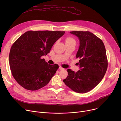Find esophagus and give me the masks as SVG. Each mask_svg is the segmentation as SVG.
<instances>
[{
    "mask_svg": "<svg viewBox=\"0 0 121 121\" xmlns=\"http://www.w3.org/2000/svg\"><path fill=\"white\" fill-rule=\"evenodd\" d=\"M59 69H61V70H62V69H64L63 68H62L61 66H59Z\"/></svg>",
    "mask_w": 121,
    "mask_h": 121,
    "instance_id": "34e87169",
    "label": "esophagus"
}]
</instances>
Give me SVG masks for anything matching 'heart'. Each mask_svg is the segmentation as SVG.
<instances>
[{
  "label": "heart",
  "instance_id": "1",
  "mask_svg": "<svg viewBox=\"0 0 121 121\" xmlns=\"http://www.w3.org/2000/svg\"><path fill=\"white\" fill-rule=\"evenodd\" d=\"M75 43V40L71 37H68L66 39V43Z\"/></svg>",
  "mask_w": 121,
  "mask_h": 121
}]
</instances>
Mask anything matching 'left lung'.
<instances>
[{"mask_svg":"<svg viewBox=\"0 0 121 121\" xmlns=\"http://www.w3.org/2000/svg\"><path fill=\"white\" fill-rule=\"evenodd\" d=\"M70 33L80 42L76 57L80 59V70L74 73L68 69V75L63 82L75 92L87 93L98 85L105 74L108 66L105 48L101 40L89 31Z\"/></svg>","mask_w":121,"mask_h":121,"instance_id":"1","label":"left lung"}]
</instances>
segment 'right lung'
I'll return each mask as SVG.
<instances>
[{
    "label": "right lung",
    "instance_id": "obj_1",
    "mask_svg": "<svg viewBox=\"0 0 121 121\" xmlns=\"http://www.w3.org/2000/svg\"><path fill=\"white\" fill-rule=\"evenodd\" d=\"M65 33L59 31H28L13 44L9 54L12 75L28 90L45 86L59 68L48 64L42 56L49 53L54 43Z\"/></svg>",
    "mask_w": 121,
    "mask_h": 121
}]
</instances>
